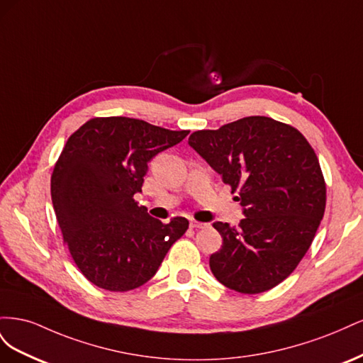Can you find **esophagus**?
I'll return each mask as SVG.
<instances>
[{
  "label": "esophagus",
  "instance_id": "esophagus-1",
  "mask_svg": "<svg viewBox=\"0 0 363 363\" xmlns=\"http://www.w3.org/2000/svg\"><path fill=\"white\" fill-rule=\"evenodd\" d=\"M191 228H206L207 224H203V223H199V221H191Z\"/></svg>",
  "mask_w": 363,
  "mask_h": 363
}]
</instances>
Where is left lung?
<instances>
[{
	"instance_id": "left-lung-1",
	"label": "left lung",
	"mask_w": 363,
	"mask_h": 363,
	"mask_svg": "<svg viewBox=\"0 0 363 363\" xmlns=\"http://www.w3.org/2000/svg\"><path fill=\"white\" fill-rule=\"evenodd\" d=\"M189 145L238 192L245 218L213 223L223 245L208 265L219 283L260 294L281 283L312 245L325 211V180L307 139L268 116L199 130Z\"/></svg>"
}]
</instances>
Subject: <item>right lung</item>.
Returning <instances> with one entry per match:
<instances>
[{
    "label": "right lung",
    "mask_w": 363,
    "mask_h": 363,
    "mask_svg": "<svg viewBox=\"0 0 363 363\" xmlns=\"http://www.w3.org/2000/svg\"><path fill=\"white\" fill-rule=\"evenodd\" d=\"M188 133L107 116L89 119L67 140L51 174V200L71 257L95 286H142L188 230L186 218L164 224L135 200L148 162Z\"/></svg>",
    "instance_id": "1"
}]
</instances>
